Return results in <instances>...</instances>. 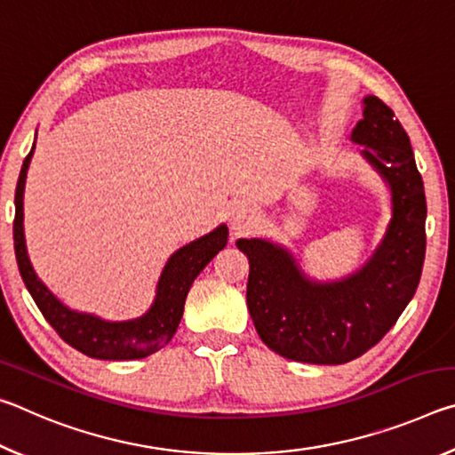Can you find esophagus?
Listing matches in <instances>:
<instances>
[{"label":"esophagus","mask_w":455,"mask_h":455,"mask_svg":"<svg viewBox=\"0 0 455 455\" xmlns=\"http://www.w3.org/2000/svg\"><path fill=\"white\" fill-rule=\"evenodd\" d=\"M252 220H255V211H252L249 204L235 203L233 206H230L228 222H230V228H233L235 235L243 233L244 228H249L252 225Z\"/></svg>","instance_id":"obj_1"}]
</instances>
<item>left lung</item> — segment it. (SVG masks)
Listing matches in <instances>:
<instances>
[{
	"label": "left lung",
	"mask_w": 455,
	"mask_h": 455,
	"mask_svg": "<svg viewBox=\"0 0 455 455\" xmlns=\"http://www.w3.org/2000/svg\"><path fill=\"white\" fill-rule=\"evenodd\" d=\"M361 156L391 195L381 243L361 268L337 281H315L283 244L238 238L249 259L246 305L259 337L281 357L341 365L363 355L395 325L415 295L426 257V192L410 136L377 96L363 98L351 132Z\"/></svg>",
	"instance_id": "1"
}]
</instances>
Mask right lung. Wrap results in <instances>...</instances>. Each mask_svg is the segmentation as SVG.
Segmentation results:
<instances>
[{
    "label": "right lung",
    "mask_w": 455,
    "mask_h": 455,
    "mask_svg": "<svg viewBox=\"0 0 455 455\" xmlns=\"http://www.w3.org/2000/svg\"><path fill=\"white\" fill-rule=\"evenodd\" d=\"M36 142L21 164V172L15 188V220H13V246L15 259L21 279H24L29 295L42 311L45 321L58 331L74 349L84 355L106 361L142 359L163 349L176 333V327L182 319L184 301L200 271L211 263L227 246L228 228L219 225L209 235L196 238L172 252L171 259L160 273L156 295L148 311L136 319L128 321H106L98 315L82 313L64 305L53 292L45 287L44 281L36 275L32 260L28 257L26 235H24V190L29 163H32Z\"/></svg>",
    "instance_id": "1"
}]
</instances>
